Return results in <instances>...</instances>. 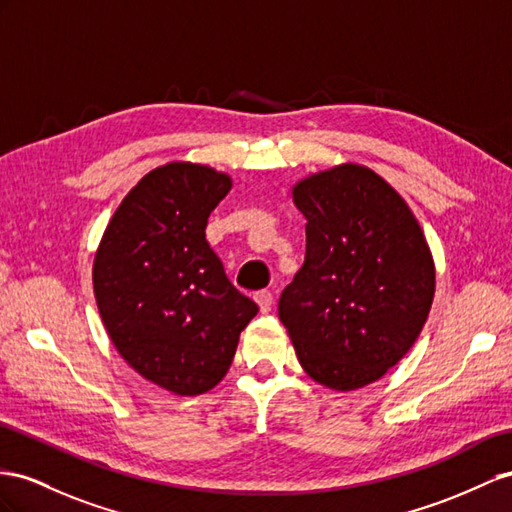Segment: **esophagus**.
I'll return each instance as SVG.
<instances>
[{"label":"esophagus","mask_w":512,"mask_h":512,"mask_svg":"<svg viewBox=\"0 0 512 512\" xmlns=\"http://www.w3.org/2000/svg\"><path fill=\"white\" fill-rule=\"evenodd\" d=\"M272 294L270 292H266V290H261V292H257L255 294V303L259 305V311L261 313H268L270 309H272Z\"/></svg>","instance_id":"34e87169"}]
</instances>
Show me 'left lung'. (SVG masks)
<instances>
[{
    "label": "left lung",
    "instance_id": "left-lung-1",
    "mask_svg": "<svg viewBox=\"0 0 512 512\" xmlns=\"http://www.w3.org/2000/svg\"><path fill=\"white\" fill-rule=\"evenodd\" d=\"M305 264L279 318L313 381L352 391L383 378L422 333L435 261L411 207L372 168L337 164L300 179Z\"/></svg>",
    "mask_w": 512,
    "mask_h": 512
}]
</instances>
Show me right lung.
<instances>
[{"instance_id": "add662e5", "label": "right lung", "mask_w": 512, "mask_h": 512, "mask_svg": "<svg viewBox=\"0 0 512 512\" xmlns=\"http://www.w3.org/2000/svg\"><path fill=\"white\" fill-rule=\"evenodd\" d=\"M231 186L205 164L157 166L116 207L95 253V300L114 348L175 396H201L225 378L259 311L205 240Z\"/></svg>"}]
</instances>
